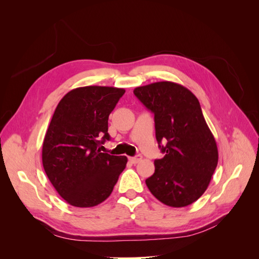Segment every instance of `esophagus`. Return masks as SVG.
Segmentation results:
<instances>
[{
	"label": "esophagus",
	"mask_w": 259,
	"mask_h": 259,
	"mask_svg": "<svg viewBox=\"0 0 259 259\" xmlns=\"http://www.w3.org/2000/svg\"><path fill=\"white\" fill-rule=\"evenodd\" d=\"M142 159H143L142 155H135V156H131L130 161H131L133 164H137L138 162L142 161Z\"/></svg>",
	"instance_id": "1"
}]
</instances>
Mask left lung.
Wrapping results in <instances>:
<instances>
[{"instance_id":"left-lung-1","label":"left lung","mask_w":259,"mask_h":259,"mask_svg":"<svg viewBox=\"0 0 259 259\" xmlns=\"http://www.w3.org/2000/svg\"><path fill=\"white\" fill-rule=\"evenodd\" d=\"M154 114L155 137L162 159L146 179L148 189L165 205L184 207L205 192L218 163L215 138L203 116L198 98L174 82H155L134 90ZM162 141L167 143L161 146Z\"/></svg>"}]
</instances>
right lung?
Listing matches in <instances>:
<instances>
[{
  "mask_svg": "<svg viewBox=\"0 0 259 259\" xmlns=\"http://www.w3.org/2000/svg\"><path fill=\"white\" fill-rule=\"evenodd\" d=\"M124 89L84 86L59 101L46 131L42 162L55 189L70 205L92 207L111 194L126 156L101 152L108 119Z\"/></svg>",
  "mask_w": 259,
  "mask_h": 259,
  "instance_id": "obj_1",
  "label": "right lung"
}]
</instances>
